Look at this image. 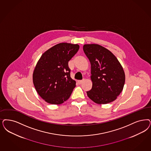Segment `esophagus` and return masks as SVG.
<instances>
[{
    "mask_svg": "<svg viewBox=\"0 0 151 151\" xmlns=\"http://www.w3.org/2000/svg\"><path fill=\"white\" fill-rule=\"evenodd\" d=\"M83 80H78V83L79 84H81V83H83Z\"/></svg>",
    "mask_w": 151,
    "mask_h": 151,
    "instance_id": "34e87169",
    "label": "esophagus"
}]
</instances>
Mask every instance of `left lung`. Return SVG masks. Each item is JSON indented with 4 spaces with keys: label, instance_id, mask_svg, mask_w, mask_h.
Masks as SVG:
<instances>
[{
    "label": "left lung",
    "instance_id": "1",
    "mask_svg": "<svg viewBox=\"0 0 151 151\" xmlns=\"http://www.w3.org/2000/svg\"><path fill=\"white\" fill-rule=\"evenodd\" d=\"M83 50L91 64L92 88L86 92L95 103L106 104L114 101L125 83L123 68L113 53L97 44H86Z\"/></svg>",
    "mask_w": 151,
    "mask_h": 151
}]
</instances>
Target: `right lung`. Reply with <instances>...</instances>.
I'll return each mask as SVG.
<instances>
[{"label":"right lung","mask_w":151,"mask_h":151,"mask_svg":"<svg viewBox=\"0 0 151 151\" xmlns=\"http://www.w3.org/2000/svg\"><path fill=\"white\" fill-rule=\"evenodd\" d=\"M78 44L60 43L42 55L33 73L37 93L48 103L63 104L71 95L76 81L68 63L79 49Z\"/></svg>","instance_id":"1"}]
</instances>
